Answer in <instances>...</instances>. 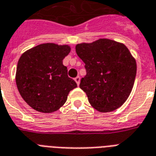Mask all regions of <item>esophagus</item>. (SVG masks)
Instances as JSON below:
<instances>
[{"label": "esophagus", "instance_id": "34e87169", "mask_svg": "<svg viewBox=\"0 0 156 156\" xmlns=\"http://www.w3.org/2000/svg\"><path fill=\"white\" fill-rule=\"evenodd\" d=\"M74 81H75L76 83H77V85H79V83H80V77H79V76L76 77V78H74Z\"/></svg>", "mask_w": 156, "mask_h": 156}]
</instances>
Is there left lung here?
I'll use <instances>...</instances> for the list:
<instances>
[{
	"mask_svg": "<svg viewBox=\"0 0 156 156\" xmlns=\"http://www.w3.org/2000/svg\"><path fill=\"white\" fill-rule=\"evenodd\" d=\"M75 49L87 69L79 87L90 105L100 112L119 108L130 95L137 71L128 48L115 40L99 39L78 44Z\"/></svg>",
	"mask_w": 156,
	"mask_h": 156,
	"instance_id": "8db88e82",
	"label": "left lung"
}]
</instances>
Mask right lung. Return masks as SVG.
Instances as JSON below:
<instances>
[{"instance_id": "1", "label": "right lung", "mask_w": 156, "mask_h": 156, "mask_svg": "<svg viewBox=\"0 0 156 156\" xmlns=\"http://www.w3.org/2000/svg\"><path fill=\"white\" fill-rule=\"evenodd\" d=\"M67 44H41L22 54L15 80L25 102L36 111L51 113L65 104L77 84L67 75L63 59L70 52Z\"/></svg>"}]
</instances>
